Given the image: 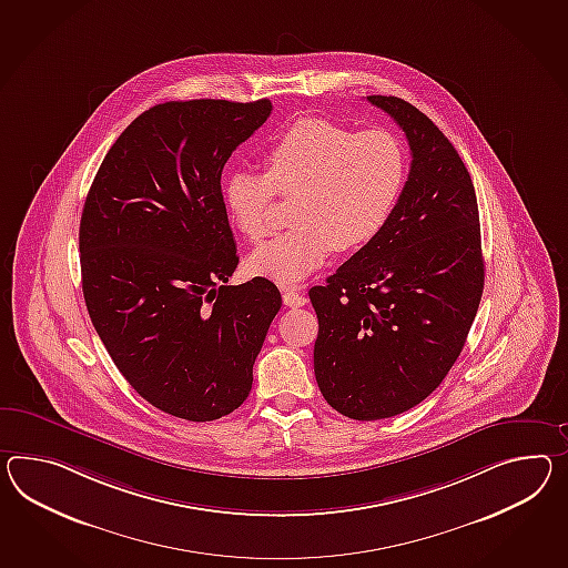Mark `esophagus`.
<instances>
[{"mask_svg": "<svg viewBox=\"0 0 568 568\" xmlns=\"http://www.w3.org/2000/svg\"><path fill=\"white\" fill-rule=\"evenodd\" d=\"M283 304L290 305V307H302L307 304V297L297 290H285L283 291Z\"/></svg>", "mask_w": 568, "mask_h": 568, "instance_id": "1", "label": "esophagus"}]
</instances>
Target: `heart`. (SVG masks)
Wrapping results in <instances>:
<instances>
[{
	"mask_svg": "<svg viewBox=\"0 0 568 568\" xmlns=\"http://www.w3.org/2000/svg\"><path fill=\"white\" fill-rule=\"evenodd\" d=\"M406 158L384 129L355 133L324 119H302L264 153V174L242 168L223 182L230 220L248 240L271 225L275 194L291 196L285 234L250 254L258 277L293 285L312 275L336 250H355L384 230L400 199Z\"/></svg>",
	"mask_w": 568,
	"mask_h": 568,
	"instance_id": "obj_1",
	"label": "heart"
}]
</instances>
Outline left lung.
I'll return each mask as SVG.
<instances>
[{
    "instance_id": "8db88e82",
    "label": "left lung",
    "mask_w": 568,
    "mask_h": 568,
    "mask_svg": "<svg viewBox=\"0 0 568 568\" xmlns=\"http://www.w3.org/2000/svg\"><path fill=\"white\" fill-rule=\"evenodd\" d=\"M367 100L408 139V181L384 230L310 290L320 392L355 420L400 415L442 384L485 287L478 203L456 148L410 102Z\"/></svg>"
}]
</instances>
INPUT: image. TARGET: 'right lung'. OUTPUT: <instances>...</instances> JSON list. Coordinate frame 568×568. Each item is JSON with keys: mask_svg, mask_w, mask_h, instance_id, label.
<instances>
[{"mask_svg": "<svg viewBox=\"0 0 568 568\" xmlns=\"http://www.w3.org/2000/svg\"><path fill=\"white\" fill-rule=\"evenodd\" d=\"M271 100L164 102L112 143L83 203V300L114 365L143 400L193 423L234 413L281 307L237 266L222 172Z\"/></svg>", "mask_w": 568, "mask_h": 568, "instance_id": "1", "label": "right lung"}]
</instances>
